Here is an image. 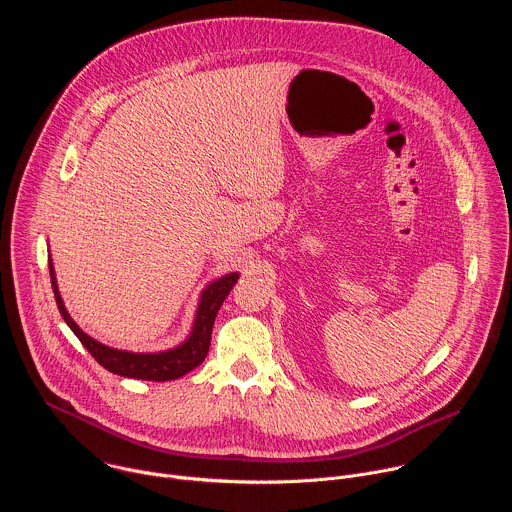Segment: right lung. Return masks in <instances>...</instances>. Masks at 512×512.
<instances>
[{"label":"right lung","instance_id":"1","mask_svg":"<svg viewBox=\"0 0 512 512\" xmlns=\"http://www.w3.org/2000/svg\"><path fill=\"white\" fill-rule=\"evenodd\" d=\"M48 269H50V283L54 291L56 306L68 324V328L77 334L81 344L91 352V356L105 367L109 373L127 377V379H141V381H174L196 369L198 364L206 358L208 346H210V334L214 318L221 310L229 291L239 279V273H227L210 281L198 296V308L194 314L192 330L184 342H180L174 348L158 350V352H131V350H119L113 346H107L87 332L79 328V324L70 318L68 310L64 308V302L60 298L56 273L52 265V257L48 255Z\"/></svg>","mask_w":512,"mask_h":512}]
</instances>
